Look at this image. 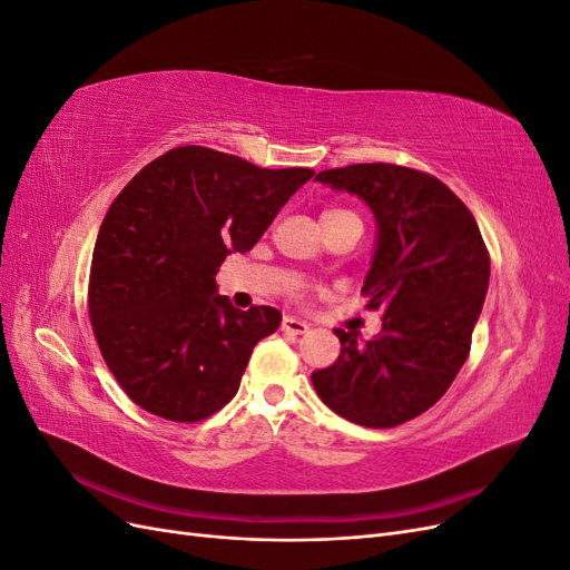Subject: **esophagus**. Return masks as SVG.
<instances>
[{"label":"esophagus","instance_id":"esophagus-1","mask_svg":"<svg viewBox=\"0 0 570 570\" xmlns=\"http://www.w3.org/2000/svg\"><path fill=\"white\" fill-rule=\"evenodd\" d=\"M281 327H283V333H287V335H304L308 331V323H304L302 318H295V316H285Z\"/></svg>","mask_w":570,"mask_h":570}]
</instances>
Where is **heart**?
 Returning <instances> with one entry per match:
<instances>
[{"mask_svg":"<svg viewBox=\"0 0 570 570\" xmlns=\"http://www.w3.org/2000/svg\"><path fill=\"white\" fill-rule=\"evenodd\" d=\"M325 214H340V209H333V212H325ZM325 214H323V216H325Z\"/></svg>","mask_w":570,"mask_h":570,"instance_id":"1","label":"heart"}]
</instances>
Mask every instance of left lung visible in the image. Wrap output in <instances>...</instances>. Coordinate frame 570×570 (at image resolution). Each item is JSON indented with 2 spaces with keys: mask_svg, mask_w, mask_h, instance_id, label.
I'll use <instances>...</instances> for the list:
<instances>
[{
  "mask_svg": "<svg viewBox=\"0 0 570 570\" xmlns=\"http://www.w3.org/2000/svg\"><path fill=\"white\" fill-rule=\"evenodd\" d=\"M318 183L356 195L375 216L371 271L361 287L383 331L340 337L333 366L312 373L325 406L366 428L421 416L450 390L471 352L490 285V254L473 214L435 176L396 164L321 170Z\"/></svg>",
  "mask_w": 570,
  "mask_h": 570,
  "instance_id": "1",
  "label": "left lung"
}]
</instances>
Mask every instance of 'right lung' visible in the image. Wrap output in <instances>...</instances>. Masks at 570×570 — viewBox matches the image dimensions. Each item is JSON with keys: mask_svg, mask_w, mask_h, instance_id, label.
<instances>
[{"mask_svg": "<svg viewBox=\"0 0 570 570\" xmlns=\"http://www.w3.org/2000/svg\"><path fill=\"white\" fill-rule=\"evenodd\" d=\"M312 176L187 145L120 189L95 243L88 308L99 352L137 406L195 423L233 400L283 314L216 295L218 266L249 252Z\"/></svg>", "mask_w": 570, "mask_h": 570, "instance_id": "add662e5", "label": "right lung"}]
</instances>
